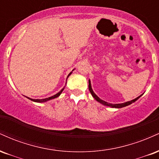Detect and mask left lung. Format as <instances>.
<instances>
[{"label": "left lung", "mask_w": 159, "mask_h": 159, "mask_svg": "<svg viewBox=\"0 0 159 159\" xmlns=\"http://www.w3.org/2000/svg\"><path fill=\"white\" fill-rule=\"evenodd\" d=\"M89 90H90V93L93 96V97L96 100V101L102 104V105H106V106H108V107H115V108H121V107L128 106V105H131V104H132L133 102H136L137 100H138V98H139L140 96L143 95V94L140 95V96H138V97L135 98L134 99H132V100H131V101L126 102L120 103V104H111V103H108V102H107L104 101V100L101 99V98H100L99 97H98V96H96V94L95 93L93 92V89H92V86H91L90 80H89Z\"/></svg>", "instance_id": "left-lung-1"}]
</instances>
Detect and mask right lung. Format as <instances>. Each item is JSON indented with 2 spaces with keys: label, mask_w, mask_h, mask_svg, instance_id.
Segmentation results:
<instances>
[{
  "label": "right lung",
  "mask_w": 159,
  "mask_h": 159,
  "mask_svg": "<svg viewBox=\"0 0 159 159\" xmlns=\"http://www.w3.org/2000/svg\"><path fill=\"white\" fill-rule=\"evenodd\" d=\"M74 69L72 71H74ZM72 72H70V73H69V75H68V76H67V78H69V76L72 73ZM66 78V79H67ZM64 88L65 87H63V89H62V90L60 91V92H58L57 93V94H55V95H54V96H51V97H48V98H43V99H34V98H29V97H26L28 98V99H30V100H31V101H33V102H39V103H42V102H48V101H49V100H52V99H53V98H57V97H58V96H60V95H61V93H62V92H63V90H64Z\"/></svg>",
  "instance_id": "add662e5"
}]
</instances>
